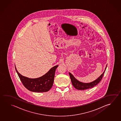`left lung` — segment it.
<instances>
[{
    "instance_id": "1",
    "label": "left lung",
    "mask_w": 121,
    "mask_h": 121,
    "mask_svg": "<svg viewBox=\"0 0 121 121\" xmlns=\"http://www.w3.org/2000/svg\"><path fill=\"white\" fill-rule=\"evenodd\" d=\"M107 65L106 66L105 70L104 71L103 73L96 80L89 83H84L81 82H80L78 81L76 78H75V77L73 76V75L71 73H69V74L70 77V79L73 86L77 90H87L88 89L93 87L94 86L96 85L97 84H99L101 81V79L103 77L105 71L106 69L107 68Z\"/></svg>"
}]
</instances>
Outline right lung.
I'll return each instance as SVG.
<instances>
[{
	"mask_svg": "<svg viewBox=\"0 0 121 121\" xmlns=\"http://www.w3.org/2000/svg\"><path fill=\"white\" fill-rule=\"evenodd\" d=\"M58 65L51 69L45 75L37 78H29L25 77L15 69L23 85L28 90L34 92H46L50 90L53 84L56 69Z\"/></svg>",
	"mask_w": 121,
	"mask_h": 121,
	"instance_id": "right-lung-1",
	"label": "right lung"
}]
</instances>
